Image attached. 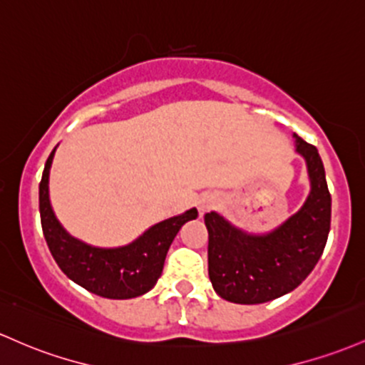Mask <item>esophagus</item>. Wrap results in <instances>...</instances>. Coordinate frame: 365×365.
Returning a JSON list of instances; mask_svg holds the SVG:
<instances>
[{"mask_svg":"<svg viewBox=\"0 0 365 365\" xmlns=\"http://www.w3.org/2000/svg\"><path fill=\"white\" fill-rule=\"evenodd\" d=\"M216 206V197L215 195H204V197L199 199V213L204 215L210 210H213Z\"/></svg>","mask_w":365,"mask_h":365,"instance_id":"esophagus-1","label":"esophagus"}]
</instances>
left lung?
Wrapping results in <instances>:
<instances>
[{"label": "left lung", "instance_id": "1", "mask_svg": "<svg viewBox=\"0 0 365 365\" xmlns=\"http://www.w3.org/2000/svg\"><path fill=\"white\" fill-rule=\"evenodd\" d=\"M307 164L310 192L303 206L274 230L251 234L216 211L204 215L210 244L207 272L220 298L258 305L291 293L308 277L326 247L331 194L319 150L293 135Z\"/></svg>", "mask_w": 365, "mask_h": 365}]
</instances>
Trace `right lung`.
<instances>
[{
	"label": "right lung",
	"instance_id": "right-lung-1",
	"mask_svg": "<svg viewBox=\"0 0 365 365\" xmlns=\"http://www.w3.org/2000/svg\"><path fill=\"white\" fill-rule=\"evenodd\" d=\"M55 147L39 183V213L50 253L72 282L109 299H130L149 293L161 277L164 259L180 228L197 218V210L171 216L147 228L135 241L118 247H98L71 235L50 202V170Z\"/></svg>",
	"mask_w": 365,
	"mask_h": 365
}]
</instances>
